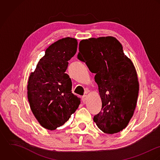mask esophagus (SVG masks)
<instances>
[{"label": "esophagus", "instance_id": "obj_1", "mask_svg": "<svg viewBox=\"0 0 160 160\" xmlns=\"http://www.w3.org/2000/svg\"><path fill=\"white\" fill-rule=\"evenodd\" d=\"M82 101H83V102H85L87 101V95H83V96H82Z\"/></svg>", "mask_w": 160, "mask_h": 160}]
</instances>
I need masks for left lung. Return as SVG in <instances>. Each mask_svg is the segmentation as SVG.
<instances>
[{
    "label": "left lung",
    "instance_id": "left-lung-1",
    "mask_svg": "<svg viewBox=\"0 0 160 160\" xmlns=\"http://www.w3.org/2000/svg\"><path fill=\"white\" fill-rule=\"evenodd\" d=\"M77 59L96 74L102 108L94 122L106 133L122 130L133 114L139 84L135 67L121 44L112 36L82 40Z\"/></svg>",
    "mask_w": 160,
    "mask_h": 160
}]
</instances>
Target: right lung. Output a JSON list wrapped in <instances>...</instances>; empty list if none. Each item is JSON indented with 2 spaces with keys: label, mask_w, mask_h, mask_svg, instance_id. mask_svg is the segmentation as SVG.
<instances>
[{
  "label": "right lung",
  "mask_w": 160,
  "mask_h": 160,
  "mask_svg": "<svg viewBox=\"0 0 160 160\" xmlns=\"http://www.w3.org/2000/svg\"><path fill=\"white\" fill-rule=\"evenodd\" d=\"M77 41L72 38L51 44L31 73L28 99L32 111L43 128L53 130L62 126L80 104L72 92V83L65 73L69 61L76 53Z\"/></svg>",
  "instance_id": "right-lung-1"
}]
</instances>
